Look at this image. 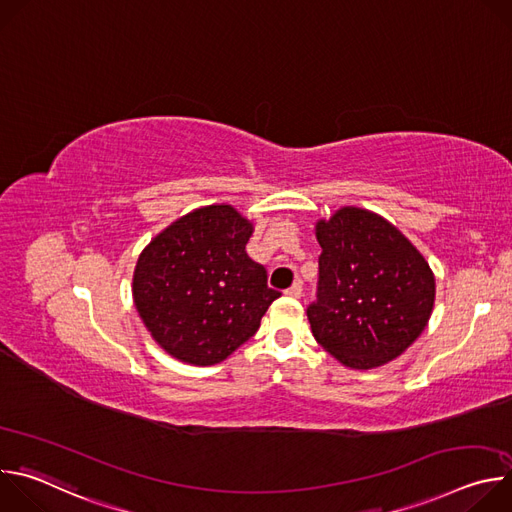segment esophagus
Instances as JSON below:
<instances>
[{"mask_svg": "<svg viewBox=\"0 0 512 512\" xmlns=\"http://www.w3.org/2000/svg\"><path fill=\"white\" fill-rule=\"evenodd\" d=\"M285 296H287V298H291V300H298V298H302V283L298 281V283H294L291 287H287V289H285Z\"/></svg>", "mask_w": 512, "mask_h": 512, "instance_id": "1", "label": "esophagus"}]
</instances>
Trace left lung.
Here are the masks:
<instances>
[{
  "label": "left lung",
  "instance_id": "obj_1",
  "mask_svg": "<svg viewBox=\"0 0 512 512\" xmlns=\"http://www.w3.org/2000/svg\"><path fill=\"white\" fill-rule=\"evenodd\" d=\"M320 294L308 308L318 344L340 364L369 371L401 356L425 330L435 275L419 249L381 214L342 206L314 227Z\"/></svg>",
  "mask_w": 512,
  "mask_h": 512
}]
</instances>
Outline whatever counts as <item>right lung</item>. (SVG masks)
Segmentation results:
<instances>
[{"mask_svg": "<svg viewBox=\"0 0 512 512\" xmlns=\"http://www.w3.org/2000/svg\"><path fill=\"white\" fill-rule=\"evenodd\" d=\"M253 231L235 206L208 204L176 218L139 253L135 310L176 360L194 367L227 360L281 296L245 251Z\"/></svg>", "mask_w": 512, "mask_h": 512, "instance_id": "1", "label": "right lung"}]
</instances>
